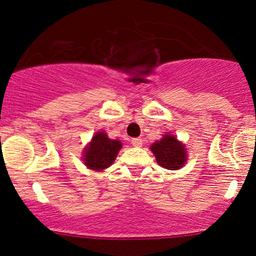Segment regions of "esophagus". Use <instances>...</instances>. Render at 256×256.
Segmentation results:
<instances>
[{
  "label": "esophagus",
  "mask_w": 256,
  "mask_h": 256,
  "mask_svg": "<svg viewBox=\"0 0 256 256\" xmlns=\"http://www.w3.org/2000/svg\"><path fill=\"white\" fill-rule=\"evenodd\" d=\"M131 143H132V146H136V148H140V146H142V144H143V140L142 138H132Z\"/></svg>",
  "instance_id": "obj_1"
}]
</instances>
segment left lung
<instances>
[{"label": "left lung", "instance_id": "obj_1", "mask_svg": "<svg viewBox=\"0 0 256 256\" xmlns=\"http://www.w3.org/2000/svg\"><path fill=\"white\" fill-rule=\"evenodd\" d=\"M155 160L161 167L166 170H180L188 161V152L185 143L179 140L174 134L166 132L161 140H155L149 146Z\"/></svg>", "mask_w": 256, "mask_h": 256}]
</instances>
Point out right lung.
I'll return each mask as SVG.
<instances>
[{
  "label": "right lung",
  "instance_id": "add662e5",
  "mask_svg": "<svg viewBox=\"0 0 256 256\" xmlns=\"http://www.w3.org/2000/svg\"><path fill=\"white\" fill-rule=\"evenodd\" d=\"M122 146L120 140H110L104 131H98L85 146L82 160L91 171L102 172L113 165Z\"/></svg>",
  "mask_w": 256,
  "mask_h": 256
}]
</instances>
